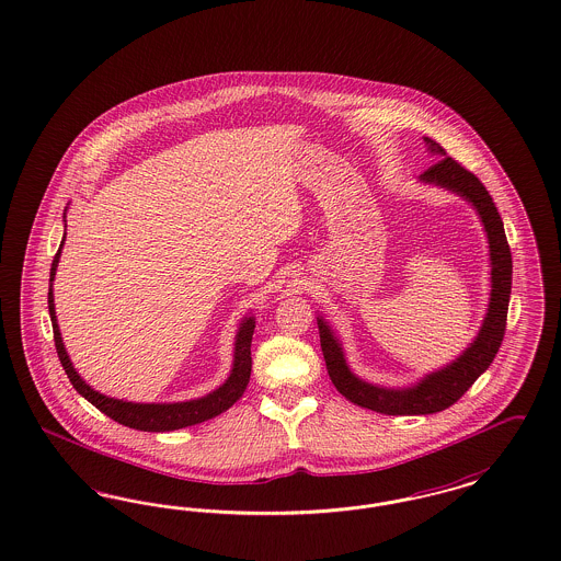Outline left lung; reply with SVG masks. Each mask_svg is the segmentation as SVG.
Instances as JSON below:
<instances>
[{
	"instance_id": "obj_1",
	"label": "left lung",
	"mask_w": 561,
	"mask_h": 561,
	"mask_svg": "<svg viewBox=\"0 0 561 561\" xmlns=\"http://www.w3.org/2000/svg\"><path fill=\"white\" fill-rule=\"evenodd\" d=\"M427 150L440 158L427 171L420 175L424 183H434L445 190L459 194L461 198L471 202L478 210L484 231L489 236L491 248V300L489 311L482 321V328L470 346L453 360L447 367L427 374L426 378L417 381L411 388H381L369 381L357 378L346 365L342 344L337 342L330 325L317 317L321 351L328 365L330 380L336 386L337 392L346 397L351 403L365 409L378 411L383 415H427L445 411L450 404L457 403L471 383L478 380L489 365L493 363L499 346L505 336L507 325V309L512 294V250L505 238V229L501 215L496 213L491 194L473 173L461 167L457 160L447 157L445 148L430 137H424Z\"/></svg>"
}]
</instances>
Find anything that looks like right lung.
Masks as SVG:
<instances>
[{
    "instance_id": "add662e5",
    "label": "right lung",
    "mask_w": 561,
    "mask_h": 561,
    "mask_svg": "<svg viewBox=\"0 0 561 561\" xmlns=\"http://www.w3.org/2000/svg\"><path fill=\"white\" fill-rule=\"evenodd\" d=\"M62 244H65V240H62ZM62 244L58 248V252L51 261V270H49L47 309H49V317H51L58 359L62 363L72 388L81 397H85L93 407H98L102 413H106L111 420L123 424V426L135 427V430H141V432H171V430L194 426V424H202L206 420L217 417L219 413L227 411L231 404L244 394L248 380H250V369H252L250 342H252V334H254V317H244V321L240 323V330L236 334L233 367H231L229 378L225 380L224 386H219L217 390H213L210 394H206L202 399L185 401V403H127V401H118V399H111L106 394H100L98 390L91 388L90 383L81 380V376L75 371L72 363L68 359L67 348H65V342H62L60 330H58L56 311H54L51 282H54V275H56L58 261H60Z\"/></svg>"
}]
</instances>
